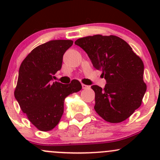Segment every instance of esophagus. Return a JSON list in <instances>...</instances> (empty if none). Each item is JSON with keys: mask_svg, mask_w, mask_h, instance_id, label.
Instances as JSON below:
<instances>
[{"mask_svg": "<svg viewBox=\"0 0 160 160\" xmlns=\"http://www.w3.org/2000/svg\"><path fill=\"white\" fill-rule=\"evenodd\" d=\"M90 87L89 86H88V85H85V84H83V83H82V88H83V89H88V88H89Z\"/></svg>", "mask_w": 160, "mask_h": 160, "instance_id": "34e87169", "label": "esophagus"}]
</instances>
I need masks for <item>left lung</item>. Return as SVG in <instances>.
I'll use <instances>...</instances> for the list:
<instances>
[{
	"label": "left lung",
	"instance_id": "8db88e82",
	"mask_svg": "<svg viewBox=\"0 0 160 160\" xmlns=\"http://www.w3.org/2000/svg\"><path fill=\"white\" fill-rule=\"evenodd\" d=\"M75 44L82 48L106 80L104 89L93 85L96 112L106 122L119 123L140 107L146 91L142 60L122 38L95 35L80 38Z\"/></svg>",
	"mask_w": 160,
	"mask_h": 160
}]
</instances>
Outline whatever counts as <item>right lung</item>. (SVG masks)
I'll return each instance as SVG.
<instances>
[{"label":"right lung","instance_id":"add662e5","mask_svg":"<svg viewBox=\"0 0 160 160\" xmlns=\"http://www.w3.org/2000/svg\"><path fill=\"white\" fill-rule=\"evenodd\" d=\"M73 42L52 40L37 46L25 57L19 68L14 98L31 123L38 130L55 128L63 114L64 100L82 89L72 80L70 84L52 82L62 67V56Z\"/></svg>","mask_w":160,"mask_h":160}]
</instances>
